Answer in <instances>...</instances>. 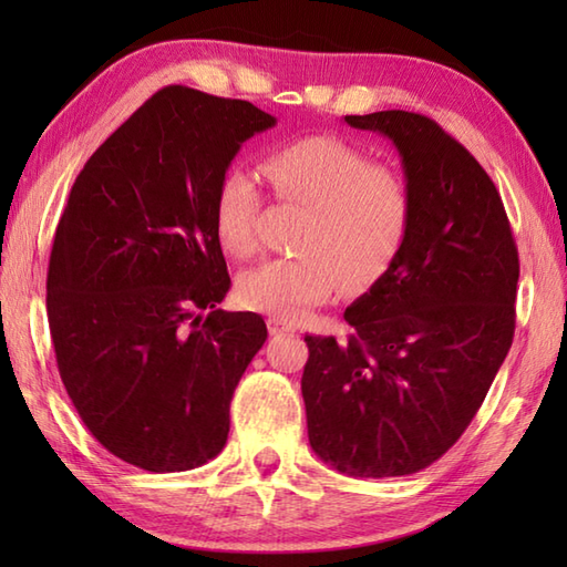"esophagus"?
Instances as JSON below:
<instances>
[{
  "mask_svg": "<svg viewBox=\"0 0 567 567\" xmlns=\"http://www.w3.org/2000/svg\"><path fill=\"white\" fill-rule=\"evenodd\" d=\"M268 331L272 336H277V333H292L295 331V323L282 319V317H270L268 319Z\"/></svg>",
  "mask_w": 567,
  "mask_h": 567,
  "instance_id": "esophagus-1",
  "label": "esophagus"
}]
</instances>
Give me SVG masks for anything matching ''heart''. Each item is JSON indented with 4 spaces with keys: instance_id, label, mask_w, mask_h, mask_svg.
<instances>
[{
    "instance_id": "heart-1",
    "label": "heart",
    "mask_w": 567,
    "mask_h": 567,
    "mask_svg": "<svg viewBox=\"0 0 567 567\" xmlns=\"http://www.w3.org/2000/svg\"><path fill=\"white\" fill-rule=\"evenodd\" d=\"M275 195L307 216L295 258L268 260L240 275L244 307L285 319L302 317L343 287L363 292L390 272L412 231L414 199L404 175L372 163L365 151L333 136H305L262 158ZM260 189L246 167H228L214 192V231L226 252L258 248Z\"/></svg>"
}]
</instances>
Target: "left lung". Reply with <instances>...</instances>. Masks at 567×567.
<instances>
[{"instance_id": "left-lung-1", "label": "left lung", "mask_w": 567, "mask_h": 567, "mask_svg": "<svg viewBox=\"0 0 567 567\" xmlns=\"http://www.w3.org/2000/svg\"><path fill=\"white\" fill-rule=\"evenodd\" d=\"M346 124L388 136L414 199L402 256L346 309L355 333L305 336L309 443L351 477H400L463 436L509 353L519 252L499 192L429 116Z\"/></svg>"}]
</instances>
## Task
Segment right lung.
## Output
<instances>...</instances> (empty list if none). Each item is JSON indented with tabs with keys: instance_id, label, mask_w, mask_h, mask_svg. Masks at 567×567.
I'll return each mask as SVG.
<instances>
[{
	"instance_id": "right-lung-1",
	"label": "right lung",
	"mask_w": 567,
	"mask_h": 567,
	"mask_svg": "<svg viewBox=\"0 0 567 567\" xmlns=\"http://www.w3.org/2000/svg\"><path fill=\"white\" fill-rule=\"evenodd\" d=\"M275 124L244 100L163 87L92 153L58 221L45 305L60 380L92 436L151 473L221 453L268 339L260 315L216 309L231 277L212 207L240 146Z\"/></svg>"
}]
</instances>
